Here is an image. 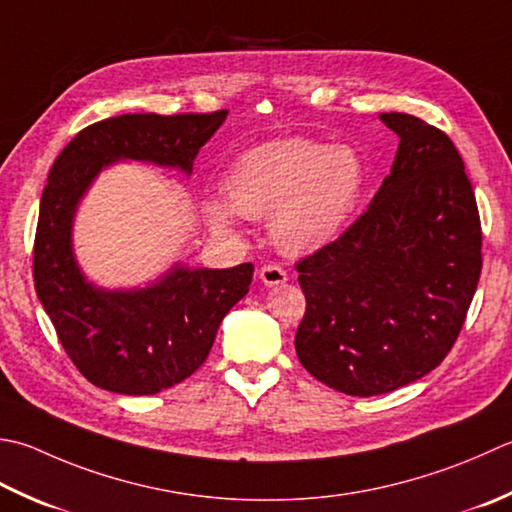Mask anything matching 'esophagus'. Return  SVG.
<instances>
[{
  "mask_svg": "<svg viewBox=\"0 0 512 512\" xmlns=\"http://www.w3.org/2000/svg\"><path fill=\"white\" fill-rule=\"evenodd\" d=\"M259 279H262L266 286H277L286 282L288 273L279 264H264L259 268Z\"/></svg>",
  "mask_w": 512,
  "mask_h": 512,
  "instance_id": "34e87169",
  "label": "esophagus"
}]
</instances>
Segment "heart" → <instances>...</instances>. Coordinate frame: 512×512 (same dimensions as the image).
<instances>
[{
    "instance_id": "1",
    "label": "heart",
    "mask_w": 512,
    "mask_h": 512,
    "mask_svg": "<svg viewBox=\"0 0 512 512\" xmlns=\"http://www.w3.org/2000/svg\"><path fill=\"white\" fill-rule=\"evenodd\" d=\"M366 166L353 148L290 137L255 146L226 177V202L210 204L219 230L244 217H270V233L286 253L317 250L342 233L362 199Z\"/></svg>"
}]
</instances>
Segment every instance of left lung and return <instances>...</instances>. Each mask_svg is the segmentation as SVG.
Masks as SVG:
<instances>
[{
  "label": "left lung",
  "mask_w": 512,
  "mask_h": 512,
  "mask_svg": "<svg viewBox=\"0 0 512 512\" xmlns=\"http://www.w3.org/2000/svg\"><path fill=\"white\" fill-rule=\"evenodd\" d=\"M382 122L399 135L390 175L366 213L295 264L306 297L299 362L355 397L390 393L442 364L482 273V222L455 144L415 115Z\"/></svg>",
  "instance_id": "8db88e82"
}]
</instances>
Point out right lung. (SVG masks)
<instances>
[{
    "instance_id": "right-lung-1",
    "label": "right lung",
    "mask_w": 512,
    "mask_h": 512,
    "mask_svg": "<svg viewBox=\"0 0 512 512\" xmlns=\"http://www.w3.org/2000/svg\"><path fill=\"white\" fill-rule=\"evenodd\" d=\"M228 110L133 113L90 124L55 159L39 204L33 279L70 362L90 384L122 395H155L206 362L224 315L248 293L253 264L224 270L175 266L142 290L88 284L70 248L79 197L115 159L179 166L193 159Z\"/></svg>"
}]
</instances>
